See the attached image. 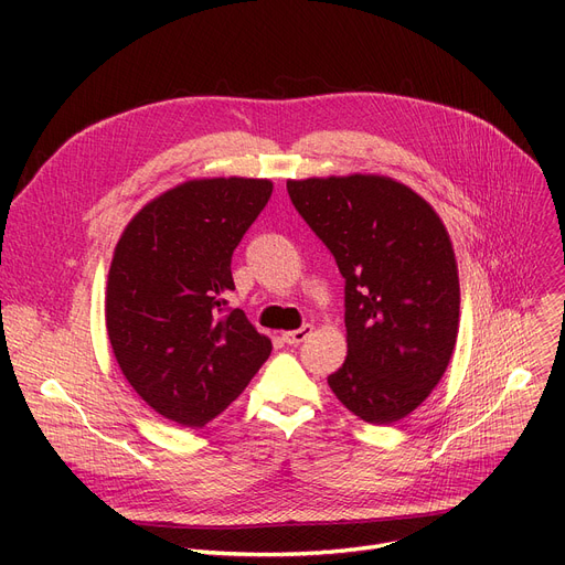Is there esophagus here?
Listing matches in <instances>:
<instances>
[{
    "label": "esophagus",
    "mask_w": 565,
    "mask_h": 565,
    "mask_svg": "<svg viewBox=\"0 0 565 565\" xmlns=\"http://www.w3.org/2000/svg\"><path fill=\"white\" fill-rule=\"evenodd\" d=\"M311 332H313L311 324H302L300 330H290V332H284V341H286L288 345H300L302 341H307V339L311 337Z\"/></svg>",
    "instance_id": "esophagus-1"
}]
</instances>
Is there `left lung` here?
I'll use <instances>...</instances> for the list:
<instances>
[{
  "label": "left lung",
  "mask_w": 565,
  "mask_h": 565,
  "mask_svg": "<svg viewBox=\"0 0 565 565\" xmlns=\"http://www.w3.org/2000/svg\"><path fill=\"white\" fill-rule=\"evenodd\" d=\"M286 188L345 279L348 358L330 390L366 424L401 422L437 387L456 348L460 284L449 231L424 196L387 175Z\"/></svg>",
  "instance_id": "1"
}]
</instances>
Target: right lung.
I'll list each match as a JSON object with an SVG mask.
<instances>
[{
    "label": "right lung",
    "instance_id": "add662e5",
    "mask_svg": "<svg viewBox=\"0 0 565 565\" xmlns=\"http://www.w3.org/2000/svg\"><path fill=\"white\" fill-rule=\"evenodd\" d=\"M270 194L267 178H199L148 201L118 237L109 343L132 390L169 422H213L270 358V339L226 309L233 249Z\"/></svg>",
    "mask_w": 565,
    "mask_h": 565
}]
</instances>
